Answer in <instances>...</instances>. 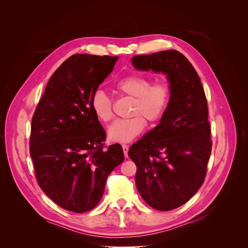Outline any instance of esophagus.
Instances as JSON below:
<instances>
[{"instance_id":"obj_1","label":"esophagus","mask_w":248,"mask_h":248,"mask_svg":"<svg viewBox=\"0 0 248 248\" xmlns=\"http://www.w3.org/2000/svg\"><path fill=\"white\" fill-rule=\"evenodd\" d=\"M122 149H123V152H124L125 157L128 156V150H129V147L127 146V145H123V146H122Z\"/></svg>"}]
</instances>
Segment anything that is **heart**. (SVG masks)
Instances as JSON below:
<instances>
[{"label":"heart","instance_id":"obj_1","mask_svg":"<svg viewBox=\"0 0 248 248\" xmlns=\"http://www.w3.org/2000/svg\"><path fill=\"white\" fill-rule=\"evenodd\" d=\"M116 92L132 99L129 119H120L108 129V138L115 142H128L144 130L145 120L155 123L166 115L169 108L171 89L166 81L152 84L150 78L141 74H130L115 84ZM91 108L96 118L108 123L112 117L111 101L101 90H97L91 97Z\"/></svg>","mask_w":248,"mask_h":248}]
</instances>
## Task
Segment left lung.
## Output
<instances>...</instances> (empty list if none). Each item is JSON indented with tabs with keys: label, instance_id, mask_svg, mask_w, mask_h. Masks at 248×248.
<instances>
[{
	"label": "left lung",
	"instance_id": "left-lung-1",
	"mask_svg": "<svg viewBox=\"0 0 248 248\" xmlns=\"http://www.w3.org/2000/svg\"><path fill=\"white\" fill-rule=\"evenodd\" d=\"M131 62L139 70L166 74L171 89L166 115L128 152L140 197L152 208L170 211L188 202L206 177L212 141L205 91L178 50L134 56Z\"/></svg>",
	"mask_w": 248,
	"mask_h": 248
}]
</instances>
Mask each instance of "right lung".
<instances>
[{"mask_svg":"<svg viewBox=\"0 0 248 248\" xmlns=\"http://www.w3.org/2000/svg\"><path fill=\"white\" fill-rule=\"evenodd\" d=\"M118 57L76 54L48 80L32 118L30 155L40 188L76 213L95 208L108 175L124 160L121 145L104 149L106 131L91 97Z\"/></svg>","mask_w":248,"mask_h":248,"instance_id":"add662e5","label":"right lung"}]
</instances>
